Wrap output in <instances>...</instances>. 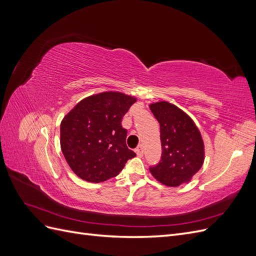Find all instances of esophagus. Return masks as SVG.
<instances>
[{
  "label": "esophagus",
  "instance_id": "34e87169",
  "mask_svg": "<svg viewBox=\"0 0 256 256\" xmlns=\"http://www.w3.org/2000/svg\"><path fill=\"white\" fill-rule=\"evenodd\" d=\"M136 154H138V157H143V154H144V150H143V148H142V146L138 147V148L136 150Z\"/></svg>",
  "mask_w": 256,
  "mask_h": 256
}]
</instances>
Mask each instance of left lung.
<instances>
[{"label": "left lung", "instance_id": "obj_1", "mask_svg": "<svg viewBox=\"0 0 256 256\" xmlns=\"http://www.w3.org/2000/svg\"><path fill=\"white\" fill-rule=\"evenodd\" d=\"M160 125L161 159L150 171L170 187L188 182L204 162V143L196 124L176 106L160 102L150 106Z\"/></svg>", "mask_w": 256, "mask_h": 256}]
</instances>
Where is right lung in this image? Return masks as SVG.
<instances>
[{"instance_id":"right-lung-1","label":"right lung","mask_w":256,"mask_h":256,"mask_svg":"<svg viewBox=\"0 0 256 256\" xmlns=\"http://www.w3.org/2000/svg\"><path fill=\"white\" fill-rule=\"evenodd\" d=\"M136 98L106 92L85 98L60 124V147L76 176L90 182L115 177L136 152L126 145L122 120Z\"/></svg>"}]
</instances>
